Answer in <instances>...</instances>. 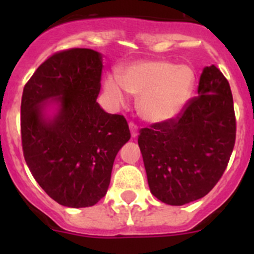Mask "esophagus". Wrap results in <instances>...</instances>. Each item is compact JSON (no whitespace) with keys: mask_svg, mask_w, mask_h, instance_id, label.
<instances>
[{"mask_svg":"<svg viewBox=\"0 0 254 254\" xmlns=\"http://www.w3.org/2000/svg\"><path fill=\"white\" fill-rule=\"evenodd\" d=\"M129 127H130V131H131V137H137V127L136 124L134 123H129Z\"/></svg>","mask_w":254,"mask_h":254,"instance_id":"esophagus-1","label":"esophagus"}]
</instances>
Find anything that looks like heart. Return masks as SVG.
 Returning a JSON list of instances; mask_svg holds the SVG:
<instances>
[{"label": "heart", "instance_id": "obj_1", "mask_svg": "<svg viewBox=\"0 0 254 254\" xmlns=\"http://www.w3.org/2000/svg\"><path fill=\"white\" fill-rule=\"evenodd\" d=\"M195 72L188 65L166 60L139 61L127 66L123 77L111 73L104 92L113 104H125L129 93L139 96V113L150 123H167L178 118L193 97Z\"/></svg>", "mask_w": 254, "mask_h": 254}]
</instances>
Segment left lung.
Listing matches in <instances>:
<instances>
[{"instance_id": "obj_1", "label": "left lung", "mask_w": 254, "mask_h": 254, "mask_svg": "<svg viewBox=\"0 0 254 254\" xmlns=\"http://www.w3.org/2000/svg\"><path fill=\"white\" fill-rule=\"evenodd\" d=\"M235 140L229 81L216 66H206L198 97L177 119L140 130L137 142L151 193L168 205L205 196L224 175Z\"/></svg>"}]
</instances>
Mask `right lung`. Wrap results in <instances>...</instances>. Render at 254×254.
Returning <instances> with one entry per match:
<instances>
[{"label": "right lung", "mask_w": 254, "mask_h": 254, "mask_svg": "<svg viewBox=\"0 0 254 254\" xmlns=\"http://www.w3.org/2000/svg\"><path fill=\"white\" fill-rule=\"evenodd\" d=\"M102 55L92 49L59 51L23 89V155L35 181L56 203L87 207L107 194L115 156L130 139L123 115L97 103ZM50 105L56 113H46Z\"/></svg>", "instance_id": "obj_1"}]
</instances>
